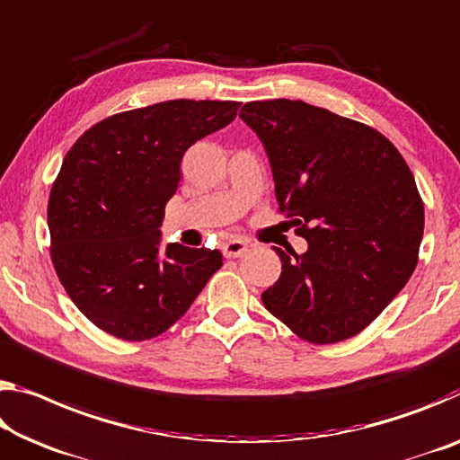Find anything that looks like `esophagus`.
Here are the masks:
<instances>
[{"instance_id":"obj_1","label":"esophagus","mask_w":460,"mask_h":460,"mask_svg":"<svg viewBox=\"0 0 460 460\" xmlns=\"http://www.w3.org/2000/svg\"><path fill=\"white\" fill-rule=\"evenodd\" d=\"M247 245L243 239H229L227 243H223V256L225 258H242L247 252Z\"/></svg>"}]
</instances>
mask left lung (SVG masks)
Instances as JSON below:
<instances>
[{
    "instance_id": "8db88e82",
    "label": "left lung",
    "mask_w": 460,
    "mask_h": 460,
    "mask_svg": "<svg viewBox=\"0 0 460 460\" xmlns=\"http://www.w3.org/2000/svg\"><path fill=\"white\" fill-rule=\"evenodd\" d=\"M243 122L268 153L280 213L309 250L274 252L282 272L264 307L311 344L360 333L418 264L424 202L387 137L301 100L247 102Z\"/></svg>"
}]
</instances>
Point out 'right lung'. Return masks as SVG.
Segmentation results:
<instances>
[{
	"mask_svg": "<svg viewBox=\"0 0 460 460\" xmlns=\"http://www.w3.org/2000/svg\"><path fill=\"white\" fill-rule=\"evenodd\" d=\"M239 102L167 100L108 116L63 159L49 196L50 260L75 307L114 338L164 333L218 268V250L170 243L165 204L188 147L237 116Z\"/></svg>",
	"mask_w": 460,
	"mask_h": 460,
	"instance_id": "obj_1",
	"label": "right lung"
}]
</instances>
